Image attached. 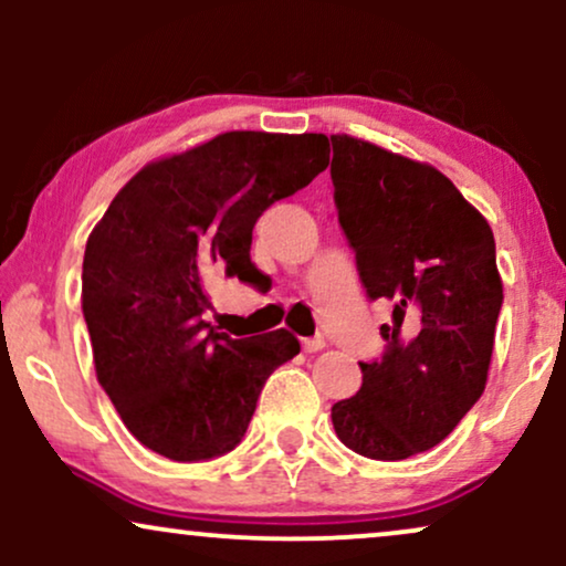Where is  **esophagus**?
I'll list each match as a JSON object with an SVG mask.
<instances>
[{
  "mask_svg": "<svg viewBox=\"0 0 566 566\" xmlns=\"http://www.w3.org/2000/svg\"><path fill=\"white\" fill-rule=\"evenodd\" d=\"M327 343H324V337H303V350H308V354H316V350H322Z\"/></svg>",
  "mask_w": 566,
  "mask_h": 566,
  "instance_id": "34e87169",
  "label": "esophagus"
}]
</instances>
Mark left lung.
Instances as JSON below:
<instances>
[{"label": "left lung", "mask_w": 566, "mask_h": 566, "mask_svg": "<svg viewBox=\"0 0 566 566\" xmlns=\"http://www.w3.org/2000/svg\"><path fill=\"white\" fill-rule=\"evenodd\" d=\"M337 220L367 295L394 303L380 361L333 405L337 439L405 460L454 431L484 394L503 279L490 223L447 175L375 143L329 135Z\"/></svg>", "instance_id": "left-lung-1"}]
</instances>
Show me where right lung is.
I'll return each instance as SVG.
<instances>
[{
  "instance_id": "1",
  "label": "right lung",
  "mask_w": 566,
  "mask_h": 566,
  "mask_svg": "<svg viewBox=\"0 0 566 566\" xmlns=\"http://www.w3.org/2000/svg\"><path fill=\"white\" fill-rule=\"evenodd\" d=\"M329 165L324 135L233 129L148 161L90 233L82 311L122 423L180 463L233 450L263 382L301 350L287 329L239 337L201 319L207 276L258 282L255 220Z\"/></svg>"
}]
</instances>
